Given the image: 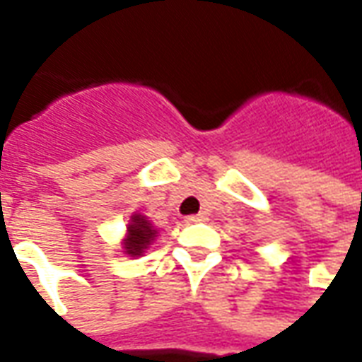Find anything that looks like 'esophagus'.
Wrapping results in <instances>:
<instances>
[{
	"instance_id": "34e87169",
	"label": "esophagus",
	"mask_w": 362,
	"mask_h": 362,
	"mask_svg": "<svg viewBox=\"0 0 362 362\" xmlns=\"http://www.w3.org/2000/svg\"><path fill=\"white\" fill-rule=\"evenodd\" d=\"M199 221H205V213H197V215L186 217V223H199Z\"/></svg>"
}]
</instances>
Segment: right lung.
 <instances>
[{
	"mask_svg": "<svg viewBox=\"0 0 362 362\" xmlns=\"http://www.w3.org/2000/svg\"><path fill=\"white\" fill-rule=\"evenodd\" d=\"M158 236V230L141 213H132V217L126 225V236L122 240V252L129 258H139L145 252L149 250V246L155 243Z\"/></svg>",
	"mask_w": 362,
	"mask_h": 362,
	"instance_id": "right-lung-1",
	"label": "right lung"
}]
</instances>
